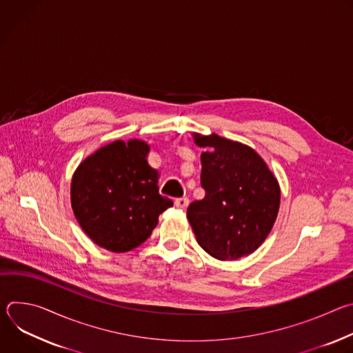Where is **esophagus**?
<instances>
[{"label": "esophagus", "mask_w": 353, "mask_h": 353, "mask_svg": "<svg viewBox=\"0 0 353 353\" xmlns=\"http://www.w3.org/2000/svg\"><path fill=\"white\" fill-rule=\"evenodd\" d=\"M188 203H190V199L187 196H180V198H176V201H174L176 207L180 210H184L188 205Z\"/></svg>", "instance_id": "obj_1"}]
</instances>
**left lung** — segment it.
<instances>
[{"label":"left lung","instance_id":"left-lung-1","mask_svg":"<svg viewBox=\"0 0 353 353\" xmlns=\"http://www.w3.org/2000/svg\"><path fill=\"white\" fill-rule=\"evenodd\" d=\"M205 196L187 208L198 244L218 260H239L256 251L271 232L281 191L254 149L219 135H195Z\"/></svg>","mask_w":353,"mask_h":353}]
</instances>
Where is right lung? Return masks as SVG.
Wrapping results in <instances>:
<instances>
[{"mask_svg":"<svg viewBox=\"0 0 353 353\" xmlns=\"http://www.w3.org/2000/svg\"><path fill=\"white\" fill-rule=\"evenodd\" d=\"M148 152L143 141H114L86 158L72 177L77 221L97 245L114 253L143 243L173 207L159 194V172L148 165Z\"/></svg>","mask_w":353,"mask_h":353,"instance_id":"1","label":"right lung"}]
</instances>
